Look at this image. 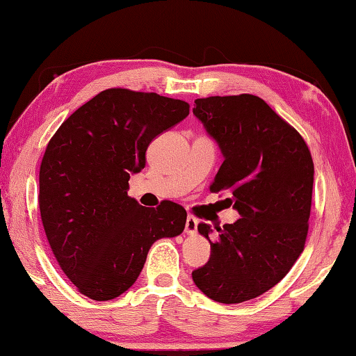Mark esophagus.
Here are the masks:
<instances>
[{
	"mask_svg": "<svg viewBox=\"0 0 356 356\" xmlns=\"http://www.w3.org/2000/svg\"><path fill=\"white\" fill-rule=\"evenodd\" d=\"M198 231V220H196L193 216L187 217V222H185V233L193 236Z\"/></svg>",
	"mask_w": 356,
	"mask_h": 356,
	"instance_id": "obj_1",
	"label": "esophagus"
}]
</instances>
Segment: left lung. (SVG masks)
I'll use <instances>...</instances> for the list:
<instances>
[{
  "label": "left lung",
  "instance_id": "left-lung-1",
  "mask_svg": "<svg viewBox=\"0 0 356 356\" xmlns=\"http://www.w3.org/2000/svg\"><path fill=\"white\" fill-rule=\"evenodd\" d=\"M193 114L223 155L211 191H229L241 218L200 223L211 258L191 273L207 298L253 300L285 277L304 250L312 204L314 161L301 134L255 95L195 99Z\"/></svg>",
  "mask_w": 356,
  "mask_h": 356
}]
</instances>
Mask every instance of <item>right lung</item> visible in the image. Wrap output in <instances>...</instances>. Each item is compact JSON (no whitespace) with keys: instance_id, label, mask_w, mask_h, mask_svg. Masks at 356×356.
<instances>
[{"instance_id":"obj_1","label":"right lung","mask_w":356,"mask_h":356,"mask_svg":"<svg viewBox=\"0 0 356 356\" xmlns=\"http://www.w3.org/2000/svg\"><path fill=\"white\" fill-rule=\"evenodd\" d=\"M188 114L185 101L109 88L50 139L39 169L42 225L60 268L90 300L125 293L154 242L184 231L182 206L143 207L128 196V180L144 169L152 140Z\"/></svg>"}]
</instances>
